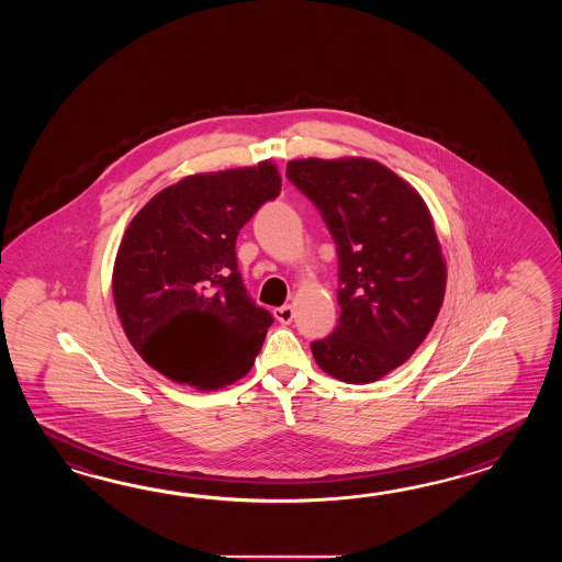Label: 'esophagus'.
Listing matches in <instances>:
<instances>
[{
  "instance_id": "obj_1",
  "label": "esophagus",
  "mask_w": 562,
  "mask_h": 562,
  "mask_svg": "<svg viewBox=\"0 0 562 562\" xmlns=\"http://www.w3.org/2000/svg\"><path fill=\"white\" fill-rule=\"evenodd\" d=\"M273 315H276V319L279 323H283V325H289V323L293 322V317H295V313H293V307L291 305H281V307H277L273 311Z\"/></svg>"
}]
</instances>
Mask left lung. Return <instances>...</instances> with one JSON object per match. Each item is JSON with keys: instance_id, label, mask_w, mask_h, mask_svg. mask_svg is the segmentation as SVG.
<instances>
[{"instance_id": "obj_1", "label": "left lung", "mask_w": 562, "mask_h": 562, "mask_svg": "<svg viewBox=\"0 0 562 562\" xmlns=\"http://www.w3.org/2000/svg\"><path fill=\"white\" fill-rule=\"evenodd\" d=\"M286 179L322 213L339 261V323L311 353L341 382H375L418 349L442 307L446 265L428 206L368 158L293 160Z\"/></svg>"}]
</instances>
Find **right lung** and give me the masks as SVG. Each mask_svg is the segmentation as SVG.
I'll return each mask as SVG.
<instances>
[{"mask_svg": "<svg viewBox=\"0 0 562 562\" xmlns=\"http://www.w3.org/2000/svg\"><path fill=\"white\" fill-rule=\"evenodd\" d=\"M281 192L271 162L194 175L158 192L120 243L112 291L146 363L213 392L251 370L273 315L252 301L237 235Z\"/></svg>", "mask_w": 562, "mask_h": 562, "instance_id": "obj_1", "label": "right lung"}]
</instances>
